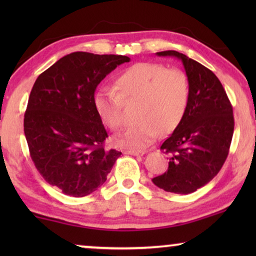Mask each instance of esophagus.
<instances>
[{"mask_svg": "<svg viewBox=\"0 0 256 256\" xmlns=\"http://www.w3.org/2000/svg\"><path fill=\"white\" fill-rule=\"evenodd\" d=\"M126 154H129V155H132V156H142L143 152H126Z\"/></svg>", "mask_w": 256, "mask_h": 256, "instance_id": "34e87169", "label": "esophagus"}]
</instances>
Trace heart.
Masks as SVG:
<instances>
[{
	"label": "heart",
	"mask_w": 256,
	"mask_h": 256,
	"mask_svg": "<svg viewBox=\"0 0 256 256\" xmlns=\"http://www.w3.org/2000/svg\"><path fill=\"white\" fill-rule=\"evenodd\" d=\"M113 90L94 96V107L104 124L120 129L124 124V102L138 101V124L115 138V144L132 152L143 150L180 124L190 99V82L178 68H166L155 62H138L122 71Z\"/></svg>",
	"instance_id": "heart-1"
}]
</instances>
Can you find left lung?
Instances as JSON below:
<instances>
[{
  "label": "left lung",
  "mask_w": 256,
  "mask_h": 256,
  "mask_svg": "<svg viewBox=\"0 0 256 256\" xmlns=\"http://www.w3.org/2000/svg\"><path fill=\"white\" fill-rule=\"evenodd\" d=\"M180 59L190 82V99L180 124L160 146L169 156L168 171L152 178L166 192L188 194L212 180L230 152L233 108L211 70L177 51L157 52Z\"/></svg>",
  "instance_id": "left-lung-1"
}]
</instances>
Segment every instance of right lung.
Wrapping results in <instances>:
<instances>
[{
  "label": "right lung",
  "instance_id": "1",
  "mask_svg": "<svg viewBox=\"0 0 256 256\" xmlns=\"http://www.w3.org/2000/svg\"><path fill=\"white\" fill-rule=\"evenodd\" d=\"M127 56L73 52L40 74L31 90L24 134L31 160L52 186L72 197L92 194L121 152L104 148L108 134L94 92Z\"/></svg>",
  "mask_w": 256,
  "mask_h": 256
}]
</instances>
